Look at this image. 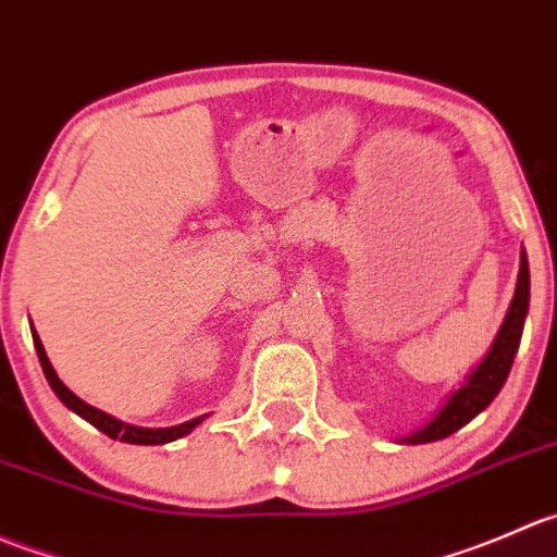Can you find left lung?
Instances as JSON below:
<instances>
[{
	"label": "left lung",
	"mask_w": 557,
	"mask_h": 557,
	"mask_svg": "<svg viewBox=\"0 0 557 557\" xmlns=\"http://www.w3.org/2000/svg\"><path fill=\"white\" fill-rule=\"evenodd\" d=\"M528 292H531V276H528V260L525 251H522L515 297H511V306L506 311L504 324H500L498 335H495L493 346L484 355V360L473 368V373L466 379L463 387L444 404V409L425 428L414 431L411 436L400 438V444H428L438 442V438H447L455 431H460L466 422H471L479 411L487 409L490 400L504 387L506 376L511 371V362H515L522 335V322H525L528 313Z\"/></svg>",
	"instance_id": "1"
}]
</instances>
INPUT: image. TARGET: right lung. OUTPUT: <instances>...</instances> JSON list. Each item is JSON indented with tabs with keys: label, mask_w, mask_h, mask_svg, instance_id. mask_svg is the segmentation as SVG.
Instances as JSON below:
<instances>
[{
	"label": "right lung",
	"mask_w": 557,
	"mask_h": 557,
	"mask_svg": "<svg viewBox=\"0 0 557 557\" xmlns=\"http://www.w3.org/2000/svg\"><path fill=\"white\" fill-rule=\"evenodd\" d=\"M32 335H35V349H37V357H40L42 373H46L48 384H51L53 393L59 395V400H62L67 409H73L78 417H84L86 422H91V425L97 428V431H102L104 436L119 438V442H126V444H168V442H175V438L186 436L191 428H197L202 420H206V417H197V420H189V422H184V425H175V428H135V425H126V422H121V420H115V417L104 414V411L94 409V406L86 404V400H81L78 395L70 393V389L64 387L62 379L57 376V371H53L51 362H48V355H46V349H42L37 333H32Z\"/></svg>",
	"instance_id": "1"
}]
</instances>
